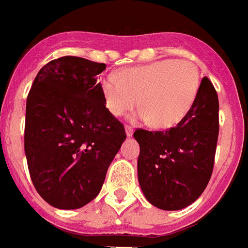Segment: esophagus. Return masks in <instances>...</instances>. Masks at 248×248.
<instances>
[{"instance_id": "34e87169", "label": "esophagus", "mask_w": 248, "mask_h": 248, "mask_svg": "<svg viewBox=\"0 0 248 248\" xmlns=\"http://www.w3.org/2000/svg\"><path fill=\"white\" fill-rule=\"evenodd\" d=\"M126 134H127V136H132V134H134V127L130 126V124H126Z\"/></svg>"}]
</instances>
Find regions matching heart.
<instances>
[{
    "label": "heart",
    "instance_id": "heart-1",
    "mask_svg": "<svg viewBox=\"0 0 248 248\" xmlns=\"http://www.w3.org/2000/svg\"><path fill=\"white\" fill-rule=\"evenodd\" d=\"M200 72L194 62L162 60L108 74L100 80L107 108L124 116L138 103L139 117L158 127H172L182 120L196 99Z\"/></svg>",
    "mask_w": 248,
    "mask_h": 248
}]
</instances>
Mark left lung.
I'll use <instances>...</instances> for the list:
<instances>
[{"mask_svg":"<svg viewBox=\"0 0 248 248\" xmlns=\"http://www.w3.org/2000/svg\"><path fill=\"white\" fill-rule=\"evenodd\" d=\"M219 135V100L202 78L188 113L167 131L138 128L139 183L152 205L180 210L199 199L210 181Z\"/></svg>","mask_w":248,"mask_h":248,"instance_id":"8db88e82","label":"left lung"}]
</instances>
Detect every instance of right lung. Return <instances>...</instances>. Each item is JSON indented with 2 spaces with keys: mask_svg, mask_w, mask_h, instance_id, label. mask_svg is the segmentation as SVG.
<instances>
[{
  "mask_svg": "<svg viewBox=\"0 0 248 248\" xmlns=\"http://www.w3.org/2000/svg\"><path fill=\"white\" fill-rule=\"evenodd\" d=\"M106 70L65 56L40 68L26 99L24 149L38 194L58 209L95 199L108 167L126 139L106 108L96 76Z\"/></svg>",
  "mask_w": 248,
  "mask_h": 248,
  "instance_id": "obj_1",
  "label": "right lung"
}]
</instances>
